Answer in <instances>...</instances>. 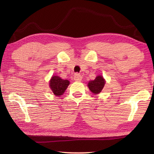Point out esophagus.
<instances>
[{
	"instance_id": "esophagus-1",
	"label": "esophagus",
	"mask_w": 154,
	"mask_h": 154,
	"mask_svg": "<svg viewBox=\"0 0 154 154\" xmlns=\"http://www.w3.org/2000/svg\"><path fill=\"white\" fill-rule=\"evenodd\" d=\"M73 79H74L75 81H76V82H81V81H82V75H79V74L75 73V75H74Z\"/></svg>"
}]
</instances>
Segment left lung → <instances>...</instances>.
Returning <instances> with one entry per match:
<instances>
[{
  "label": "left lung",
  "instance_id": "8db88e82",
  "mask_svg": "<svg viewBox=\"0 0 154 154\" xmlns=\"http://www.w3.org/2000/svg\"><path fill=\"white\" fill-rule=\"evenodd\" d=\"M105 83V81L102 76H97L94 80L88 83V88L94 94H98L102 91Z\"/></svg>",
  "mask_w": 154,
  "mask_h": 154
}]
</instances>
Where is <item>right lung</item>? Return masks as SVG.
<instances>
[{"mask_svg":"<svg viewBox=\"0 0 154 154\" xmlns=\"http://www.w3.org/2000/svg\"><path fill=\"white\" fill-rule=\"evenodd\" d=\"M69 85V81L62 79L58 76H53L49 82V86H50L52 92L56 96H61L63 94Z\"/></svg>","mask_w":154,"mask_h":154,"instance_id":"1","label":"right lung"}]
</instances>
